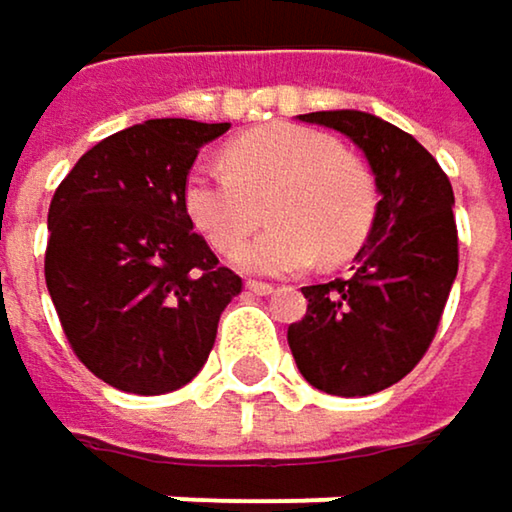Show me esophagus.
<instances>
[{"mask_svg": "<svg viewBox=\"0 0 512 512\" xmlns=\"http://www.w3.org/2000/svg\"><path fill=\"white\" fill-rule=\"evenodd\" d=\"M244 289H247V292H253V295H271V292H274V286H268V283H259V280H250Z\"/></svg>", "mask_w": 512, "mask_h": 512, "instance_id": "34e87169", "label": "esophagus"}]
</instances>
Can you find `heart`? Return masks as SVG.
Instances as JSON below:
<instances>
[{
  "instance_id": "obj_1",
  "label": "heart",
  "mask_w": 512,
  "mask_h": 512,
  "mask_svg": "<svg viewBox=\"0 0 512 512\" xmlns=\"http://www.w3.org/2000/svg\"><path fill=\"white\" fill-rule=\"evenodd\" d=\"M268 198L272 202L267 201ZM269 203L271 230L243 237ZM370 169L322 130L271 125L232 139L223 160H199L184 181L187 217L211 244L229 247V262L247 274H298L319 253L349 259L376 220Z\"/></svg>"
}]
</instances>
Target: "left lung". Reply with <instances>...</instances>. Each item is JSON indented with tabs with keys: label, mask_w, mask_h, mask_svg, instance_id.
<instances>
[{
	"label": "left lung",
	"mask_w": 512,
	"mask_h": 512,
	"mask_svg": "<svg viewBox=\"0 0 512 512\" xmlns=\"http://www.w3.org/2000/svg\"><path fill=\"white\" fill-rule=\"evenodd\" d=\"M298 119L337 130L364 151L379 205L352 274L301 289L307 316L289 325V349L301 376L325 393H379L423 358L456 280L453 187L411 133L373 113Z\"/></svg>",
	"instance_id": "obj_1"
}]
</instances>
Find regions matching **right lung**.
Returning a JSON list of instances; mask_svg holds the SVG:
<instances>
[{
  "label": "right lung",
  "mask_w": 512,
  "mask_h": 512,
  "mask_svg": "<svg viewBox=\"0 0 512 512\" xmlns=\"http://www.w3.org/2000/svg\"><path fill=\"white\" fill-rule=\"evenodd\" d=\"M229 122L148 119L89 148L47 214L44 277L77 358L119 390L157 396L208 361L241 277L193 232L184 181Z\"/></svg>",
  "instance_id": "right-lung-1"
}]
</instances>
